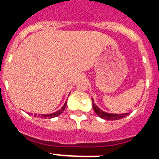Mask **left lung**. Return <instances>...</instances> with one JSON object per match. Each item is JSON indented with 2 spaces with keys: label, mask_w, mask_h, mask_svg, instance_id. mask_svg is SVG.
I'll return each instance as SVG.
<instances>
[{
  "label": "left lung",
  "mask_w": 159,
  "mask_h": 159,
  "mask_svg": "<svg viewBox=\"0 0 159 159\" xmlns=\"http://www.w3.org/2000/svg\"><path fill=\"white\" fill-rule=\"evenodd\" d=\"M92 102H93V111H95V113H96L99 117H101V118H103V119L111 120V121H113V120L121 119V118H123V117H126L127 115H129V113H123V114L107 113V112H105V111H103L100 110V108L97 107L95 104L93 103V99H92Z\"/></svg>",
  "instance_id": "obj_1"
}]
</instances>
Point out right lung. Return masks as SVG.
<instances>
[{
    "mask_svg": "<svg viewBox=\"0 0 159 159\" xmlns=\"http://www.w3.org/2000/svg\"><path fill=\"white\" fill-rule=\"evenodd\" d=\"M66 104H67V103H66H66H65V105H64V106H63V107H62V108H61L60 110L57 111L56 112H53V113H51V114H47V115H46V114H45V115H42V114H40V115H37V117H43V118H52V117H58V116L62 113L63 111H64V110L66 109ZM34 116H35V117H36V114H35Z\"/></svg>",
    "mask_w": 159,
    "mask_h": 159,
    "instance_id": "obj_1",
    "label": "right lung"
}]
</instances>
